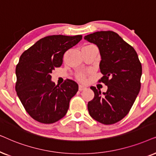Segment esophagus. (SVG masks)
<instances>
[{
	"mask_svg": "<svg viewBox=\"0 0 156 156\" xmlns=\"http://www.w3.org/2000/svg\"><path fill=\"white\" fill-rule=\"evenodd\" d=\"M86 88V86H83V85H80L79 86V90H80V91L85 90Z\"/></svg>",
	"mask_w": 156,
	"mask_h": 156,
	"instance_id": "34e87169",
	"label": "esophagus"
}]
</instances>
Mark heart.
<instances>
[{"label":"heart","instance_id":"heart-1","mask_svg":"<svg viewBox=\"0 0 156 156\" xmlns=\"http://www.w3.org/2000/svg\"><path fill=\"white\" fill-rule=\"evenodd\" d=\"M88 46H93V45H86L85 47H88ZM76 78L77 79L80 80V81H85L86 79V73L84 71H80L76 74Z\"/></svg>","mask_w":156,"mask_h":156}]
</instances>
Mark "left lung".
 <instances>
[{"mask_svg":"<svg viewBox=\"0 0 156 156\" xmlns=\"http://www.w3.org/2000/svg\"><path fill=\"white\" fill-rule=\"evenodd\" d=\"M85 40L98 47L101 61L98 80L108 86L105 93L91 86L94 98L88 103L89 114L104 125L122 120L129 113L140 89L142 66L131 45L113 31H98Z\"/></svg>","mask_w":156,"mask_h":156,"instance_id":"8db88e82","label":"left lung"}]
</instances>
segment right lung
<instances>
[{
  "mask_svg": "<svg viewBox=\"0 0 156 156\" xmlns=\"http://www.w3.org/2000/svg\"><path fill=\"white\" fill-rule=\"evenodd\" d=\"M81 39V35L48 36L20 55L16 68V90L27 113L39 123H55L67 113L78 85L66 79L61 86H56L51 80V73L61 67L64 53Z\"/></svg>",
  "mask_w": 156,
  "mask_h": 156,
  "instance_id": "add662e5",
  "label": "right lung"
}]
</instances>
